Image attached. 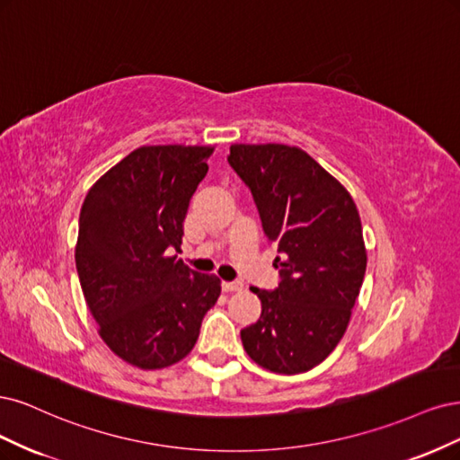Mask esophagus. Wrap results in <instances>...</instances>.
Wrapping results in <instances>:
<instances>
[{
    "mask_svg": "<svg viewBox=\"0 0 460 460\" xmlns=\"http://www.w3.org/2000/svg\"><path fill=\"white\" fill-rule=\"evenodd\" d=\"M221 288H224L226 292H241L244 288V285L241 283V280H224V283H221Z\"/></svg>",
    "mask_w": 460,
    "mask_h": 460,
    "instance_id": "esophagus-1",
    "label": "esophagus"
}]
</instances>
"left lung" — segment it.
<instances>
[{"label":"left lung","instance_id":"1","mask_svg":"<svg viewBox=\"0 0 460 460\" xmlns=\"http://www.w3.org/2000/svg\"><path fill=\"white\" fill-rule=\"evenodd\" d=\"M231 168L248 185L261 227L283 258L279 287H252L260 319L241 331L250 359L298 375L342 340L367 270L361 217L346 187L298 146L231 145Z\"/></svg>","mask_w":460,"mask_h":460}]
</instances>
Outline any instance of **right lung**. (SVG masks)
Returning a JSON list of instances; mask_svg holds the SVG:
<instances>
[{
	"label": "right lung",
	"instance_id": "right-lung-1",
	"mask_svg": "<svg viewBox=\"0 0 460 460\" xmlns=\"http://www.w3.org/2000/svg\"><path fill=\"white\" fill-rule=\"evenodd\" d=\"M214 146H139L90 189L82 204L76 270L99 336L145 370L195 348L221 280L170 256L180 250L190 197Z\"/></svg>",
	"mask_w": 460,
	"mask_h": 460
}]
</instances>
